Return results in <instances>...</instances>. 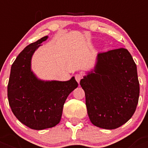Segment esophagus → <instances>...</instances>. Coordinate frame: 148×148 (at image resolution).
I'll list each match as a JSON object with an SVG mask.
<instances>
[{
	"label": "esophagus",
	"instance_id": "34e87169",
	"mask_svg": "<svg viewBox=\"0 0 148 148\" xmlns=\"http://www.w3.org/2000/svg\"><path fill=\"white\" fill-rule=\"evenodd\" d=\"M82 77H83V76H82V74H75V79H76V81H77V82H80V81H81V79H82Z\"/></svg>",
	"mask_w": 148,
	"mask_h": 148
}]
</instances>
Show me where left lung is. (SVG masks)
<instances>
[{
    "label": "left lung",
    "instance_id": "left-lung-1",
    "mask_svg": "<svg viewBox=\"0 0 148 148\" xmlns=\"http://www.w3.org/2000/svg\"><path fill=\"white\" fill-rule=\"evenodd\" d=\"M95 73L81 79L88 114L94 125L115 129L135 112L140 94L137 66L125 48L101 52Z\"/></svg>",
    "mask_w": 148,
    "mask_h": 148
}]
</instances>
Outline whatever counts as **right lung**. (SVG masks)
Listing matches in <instances>:
<instances>
[{
    "label": "right lung",
    "mask_w": 148,
    "mask_h": 148,
    "mask_svg": "<svg viewBox=\"0 0 148 148\" xmlns=\"http://www.w3.org/2000/svg\"><path fill=\"white\" fill-rule=\"evenodd\" d=\"M47 36L27 45L13 63L8 85L9 104L15 117L31 129L43 130L59 124L68 95L78 86L67 81H41L31 71L32 54Z\"/></svg>",
    "instance_id": "right-lung-1"
}]
</instances>
